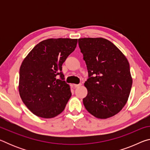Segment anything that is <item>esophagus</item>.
Here are the masks:
<instances>
[{
	"instance_id": "34e87169",
	"label": "esophagus",
	"mask_w": 150,
	"mask_h": 150,
	"mask_svg": "<svg viewBox=\"0 0 150 150\" xmlns=\"http://www.w3.org/2000/svg\"><path fill=\"white\" fill-rule=\"evenodd\" d=\"M81 85V84H74V85H73V86H74L75 88H77L79 87H80Z\"/></svg>"
}]
</instances>
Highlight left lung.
<instances>
[{
    "mask_svg": "<svg viewBox=\"0 0 150 150\" xmlns=\"http://www.w3.org/2000/svg\"><path fill=\"white\" fill-rule=\"evenodd\" d=\"M78 43L88 76L85 107L96 118L112 117L122 109L130 95L132 79L128 60L106 39L85 38Z\"/></svg>",
    "mask_w": 150,
    "mask_h": 150,
    "instance_id": "8db88e82",
    "label": "left lung"
}]
</instances>
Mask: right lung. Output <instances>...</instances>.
I'll list each match as a JSON object with an SVG mask.
<instances>
[{"mask_svg": "<svg viewBox=\"0 0 150 150\" xmlns=\"http://www.w3.org/2000/svg\"><path fill=\"white\" fill-rule=\"evenodd\" d=\"M77 44V39L45 40L35 45L22 62L19 93L34 115L54 118L65 109L71 93L64 81L62 65Z\"/></svg>", "mask_w": 150, "mask_h": 150, "instance_id": "1", "label": "right lung"}]
</instances>
